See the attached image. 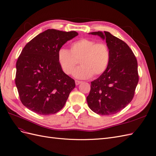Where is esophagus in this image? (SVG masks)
<instances>
[{"label": "esophagus", "instance_id": "esophagus-1", "mask_svg": "<svg viewBox=\"0 0 156 156\" xmlns=\"http://www.w3.org/2000/svg\"><path fill=\"white\" fill-rule=\"evenodd\" d=\"M82 83H83L82 81H75V84H76V85H79V84H80Z\"/></svg>", "mask_w": 156, "mask_h": 156}]
</instances>
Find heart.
I'll return each instance as SVG.
<instances>
[{
    "mask_svg": "<svg viewBox=\"0 0 156 156\" xmlns=\"http://www.w3.org/2000/svg\"><path fill=\"white\" fill-rule=\"evenodd\" d=\"M110 50L106 44L89 38H82L71 45L70 51L60 48L58 51V61L66 75L72 74L78 63L82 66L73 73L75 77L85 79L92 75L104 73L110 62Z\"/></svg>",
    "mask_w": 156,
    "mask_h": 156,
    "instance_id": "heart-1",
    "label": "heart"
}]
</instances>
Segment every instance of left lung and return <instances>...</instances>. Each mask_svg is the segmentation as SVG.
Instances as JSON below:
<instances>
[{"mask_svg":"<svg viewBox=\"0 0 156 156\" xmlns=\"http://www.w3.org/2000/svg\"><path fill=\"white\" fill-rule=\"evenodd\" d=\"M105 40L110 50V62L105 72L91 82L87 98L88 105L94 112L111 115L123 109L131 101L139 81L137 61L124 41L110 32H90Z\"/></svg>","mask_w":156,"mask_h":156,"instance_id":"8db88e82","label":"left lung"}]
</instances>
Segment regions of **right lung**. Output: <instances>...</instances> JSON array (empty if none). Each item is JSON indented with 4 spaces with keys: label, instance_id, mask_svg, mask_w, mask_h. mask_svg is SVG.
Masks as SVG:
<instances>
[{
    "label": "right lung",
    "instance_id": "obj_1",
    "mask_svg": "<svg viewBox=\"0 0 156 156\" xmlns=\"http://www.w3.org/2000/svg\"><path fill=\"white\" fill-rule=\"evenodd\" d=\"M75 31L48 29L37 35L21 51L16 63V84L21 103L41 115L62 109L75 81L64 73L58 61V51Z\"/></svg>",
    "mask_w": 156,
    "mask_h": 156
}]
</instances>
